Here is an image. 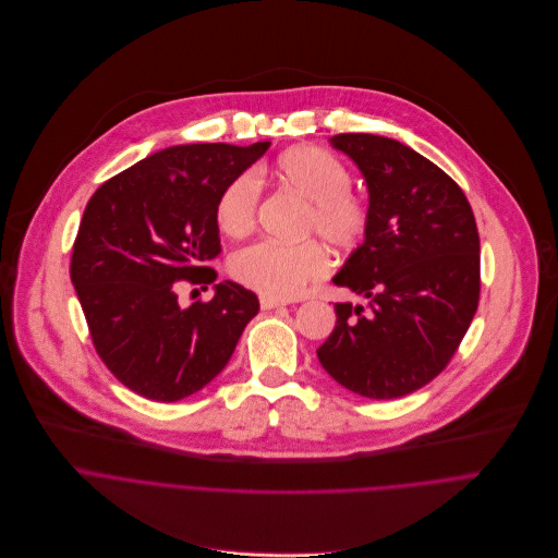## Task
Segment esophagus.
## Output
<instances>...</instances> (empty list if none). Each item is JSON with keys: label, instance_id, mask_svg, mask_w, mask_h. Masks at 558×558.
Listing matches in <instances>:
<instances>
[{"label": "esophagus", "instance_id": "obj_1", "mask_svg": "<svg viewBox=\"0 0 558 558\" xmlns=\"http://www.w3.org/2000/svg\"><path fill=\"white\" fill-rule=\"evenodd\" d=\"M259 305H262V310H275V307H283V305H288V303H286V301H279V299L262 296V299H259Z\"/></svg>", "mask_w": 558, "mask_h": 558}]
</instances>
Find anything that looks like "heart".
<instances>
[{
	"label": "heart",
	"instance_id": "b5f03b06",
	"mask_svg": "<svg viewBox=\"0 0 558 558\" xmlns=\"http://www.w3.org/2000/svg\"><path fill=\"white\" fill-rule=\"evenodd\" d=\"M270 175L305 204L301 235H316L337 251L359 248L372 227V208L356 195L350 169L323 147L299 145L283 151ZM259 210V182L253 173L233 178L215 204V221L229 238H244L255 229ZM329 259L314 240L288 246L279 242L251 244L229 259L231 277L268 299L288 301L323 279Z\"/></svg>",
	"mask_w": 558,
	"mask_h": 558
}]
</instances>
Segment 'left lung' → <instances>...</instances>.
<instances>
[{
    "label": "left lung",
    "instance_id": "8db88e82",
    "mask_svg": "<svg viewBox=\"0 0 558 558\" xmlns=\"http://www.w3.org/2000/svg\"><path fill=\"white\" fill-rule=\"evenodd\" d=\"M329 143L369 189V233L333 277L367 307L333 305L337 325L316 356L359 396L400 398L449 365L477 312L475 215L451 175L393 138L339 134Z\"/></svg>",
    "mask_w": 558,
    "mask_h": 558
}]
</instances>
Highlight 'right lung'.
Listing matches in <instances>:
<instances>
[{
    "label": "right lung",
    "mask_w": 558,
    "mask_h": 558,
    "mask_svg": "<svg viewBox=\"0 0 558 558\" xmlns=\"http://www.w3.org/2000/svg\"><path fill=\"white\" fill-rule=\"evenodd\" d=\"M270 143L162 149L102 182L89 197L70 277L105 367L134 393L175 402L231 361L259 299L235 281L210 301L178 303V281L213 283L219 255L215 204Z\"/></svg>",
    "instance_id": "obj_1"
}]
</instances>
